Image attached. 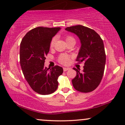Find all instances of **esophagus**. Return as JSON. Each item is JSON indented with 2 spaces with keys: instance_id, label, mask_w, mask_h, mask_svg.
Segmentation results:
<instances>
[{
  "instance_id": "34e87169",
  "label": "esophagus",
  "mask_w": 125,
  "mask_h": 125,
  "mask_svg": "<svg viewBox=\"0 0 125 125\" xmlns=\"http://www.w3.org/2000/svg\"><path fill=\"white\" fill-rule=\"evenodd\" d=\"M70 69V68H68V67H63V71L64 72H66L67 70H68Z\"/></svg>"
}]
</instances>
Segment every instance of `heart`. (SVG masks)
<instances>
[{
    "instance_id": "1",
    "label": "heart",
    "mask_w": 125,
    "mask_h": 125,
    "mask_svg": "<svg viewBox=\"0 0 125 125\" xmlns=\"http://www.w3.org/2000/svg\"><path fill=\"white\" fill-rule=\"evenodd\" d=\"M65 39H66V42H67L69 41H75L74 38L70 35L66 36ZM55 40H56V38H53L52 40V41H51V43H50L51 47H53V46ZM58 60H59V62L63 64H66L68 63L69 61H70V56L68 55H67V54H62V55H60L59 57Z\"/></svg>"
}]
</instances>
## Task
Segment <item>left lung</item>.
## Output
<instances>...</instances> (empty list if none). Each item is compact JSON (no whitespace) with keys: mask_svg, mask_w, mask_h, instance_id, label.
<instances>
[{"mask_svg":"<svg viewBox=\"0 0 125 125\" xmlns=\"http://www.w3.org/2000/svg\"><path fill=\"white\" fill-rule=\"evenodd\" d=\"M65 30L79 37L81 47L76 61L84 62L82 71L73 68L77 74L72 80V84L80 92H91L100 84L104 72L106 55L103 41L94 30L83 25L70 27Z\"/></svg>","mask_w":125,"mask_h":125,"instance_id":"8db88e82","label":"left lung"}]
</instances>
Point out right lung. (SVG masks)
I'll return each mask as SVG.
<instances>
[{
    "label": "right lung",
    "instance_id": "1",
    "mask_svg": "<svg viewBox=\"0 0 125 125\" xmlns=\"http://www.w3.org/2000/svg\"><path fill=\"white\" fill-rule=\"evenodd\" d=\"M60 30V27L35 28L25 34L20 43V62L25 79L34 91L42 95L56 91L59 76L63 72L59 66L51 69L44 66L51 41Z\"/></svg>",
    "mask_w": 125,
    "mask_h": 125
}]
</instances>
